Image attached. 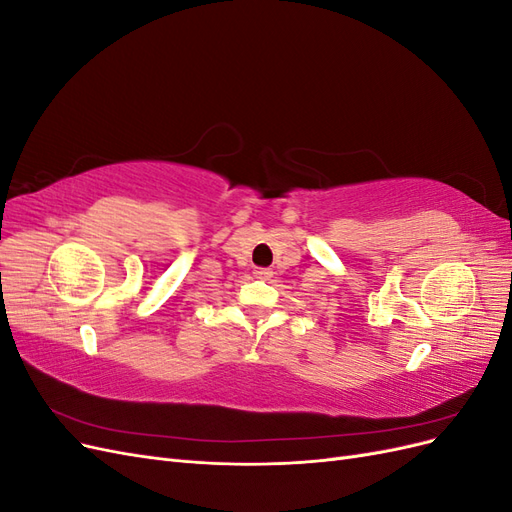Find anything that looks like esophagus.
<instances>
[{
	"label": "esophagus",
	"instance_id": "1",
	"mask_svg": "<svg viewBox=\"0 0 512 512\" xmlns=\"http://www.w3.org/2000/svg\"><path fill=\"white\" fill-rule=\"evenodd\" d=\"M254 275L260 277V280H267V277H271V269H256Z\"/></svg>",
	"mask_w": 512,
	"mask_h": 512
}]
</instances>
